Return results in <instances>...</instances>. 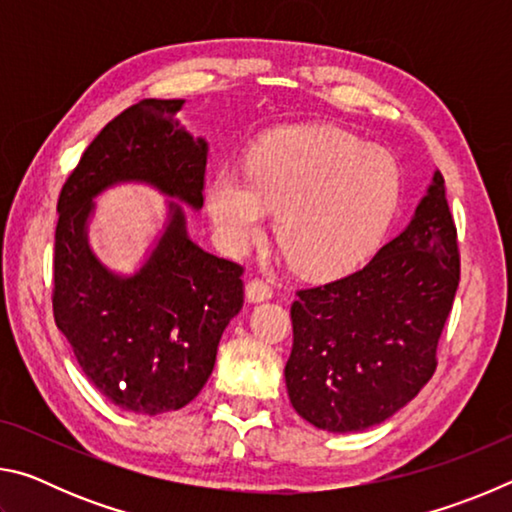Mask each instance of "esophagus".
<instances>
[{"instance_id": "obj_1", "label": "esophagus", "mask_w": 512, "mask_h": 512, "mask_svg": "<svg viewBox=\"0 0 512 512\" xmlns=\"http://www.w3.org/2000/svg\"><path fill=\"white\" fill-rule=\"evenodd\" d=\"M273 296V289L271 284L259 280V277H255V280H250L246 284V298L248 302H264V300H271Z\"/></svg>"}]
</instances>
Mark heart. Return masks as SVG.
<instances>
[{"label":"heart","mask_w":512,"mask_h":512,"mask_svg":"<svg viewBox=\"0 0 512 512\" xmlns=\"http://www.w3.org/2000/svg\"><path fill=\"white\" fill-rule=\"evenodd\" d=\"M400 203V167L339 126L284 128L259 142L248 178L219 171L207 189L216 235L232 255L262 237L266 212L298 273L332 277L375 253Z\"/></svg>","instance_id":"b5f03b06"}]
</instances>
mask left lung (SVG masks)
Listing matches in <instances>:
<instances>
[{
  "mask_svg": "<svg viewBox=\"0 0 512 512\" xmlns=\"http://www.w3.org/2000/svg\"><path fill=\"white\" fill-rule=\"evenodd\" d=\"M456 228L433 171L411 221L361 268L298 291L284 368L293 409L318 429L366 431L418 395L458 289Z\"/></svg>",
  "mask_w": 512,
  "mask_h": 512,
  "instance_id": "8db88e82",
  "label": "left lung"
}]
</instances>
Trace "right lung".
I'll list each match as a JSON object with an SVG mask.
<instances>
[{"instance_id":"1","label":"right lung","mask_w":512,"mask_h":512,"mask_svg":"<svg viewBox=\"0 0 512 512\" xmlns=\"http://www.w3.org/2000/svg\"><path fill=\"white\" fill-rule=\"evenodd\" d=\"M185 99H144L85 149L58 198L54 318L97 391L119 409L178 411L210 379L223 329L244 305L241 266L187 232L203 207L210 146L180 124ZM146 184L172 198L168 221L133 274L112 272L89 246L93 198Z\"/></svg>"}]
</instances>
